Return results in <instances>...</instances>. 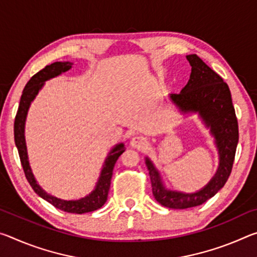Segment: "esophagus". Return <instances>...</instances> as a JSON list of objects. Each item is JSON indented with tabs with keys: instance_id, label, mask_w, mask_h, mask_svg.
<instances>
[{
	"instance_id": "esophagus-1",
	"label": "esophagus",
	"mask_w": 257,
	"mask_h": 257,
	"mask_svg": "<svg viewBox=\"0 0 257 257\" xmlns=\"http://www.w3.org/2000/svg\"><path fill=\"white\" fill-rule=\"evenodd\" d=\"M130 146L137 150H144L147 146V141L143 136H135L130 139Z\"/></svg>"
}]
</instances>
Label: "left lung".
I'll list each match as a JSON object with an SVG mask.
<instances>
[{"instance_id": "8db88e82", "label": "left lung", "mask_w": 257, "mask_h": 257, "mask_svg": "<svg viewBox=\"0 0 257 257\" xmlns=\"http://www.w3.org/2000/svg\"><path fill=\"white\" fill-rule=\"evenodd\" d=\"M191 67L189 80L179 94H171L170 102L182 115L197 114L214 138L219 167L207 184L194 193L167 188L152 160L146 156L152 190L161 205L176 210L198 206L214 196L231 173L238 144V122L228 85L196 54L186 55Z\"/></svg>"}]
</instances>
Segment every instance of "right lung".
Segmentation results:
<instances>
[{"label":"right lung","instance_id":"right-lung-1","mask_svg":"<svg viewBox=\"0 0 257 257\" xmlns=\"http://www.w3.org/2000/svg\"><path fill=\"white\" fill-rule=\"evenodd\" d=\"M72 64L73 63L69 62V61L54 62L50 64V66H46L44 69H42L41 71H38L36 75H34L30 78L27 85L25 86L23 95H21L18 112H17L15 119V143L19 152L20 161L21 164H23L26 178H27V180L30 186H32L35 193L61 211H64L67 213H76V214H82V213L93 212L95 210H97V208H101L107 201V194L111 185L113 168H114L116 160L119 159V156L122 154L125 150L123 143H119V144L114 145L112 147V150L108 152L105 161H104L103 163L98 180L96 182V185H95V188L90 191L88 195H86L85 197H81L79 199H69L68 201V199L55 197L53 195L46 193V191L38 185L36 178L34 177L32 168H30L27 153V145H26L25 138L26 119H27L28 110L30 105H32V102L36 98L37 94L40 93V90L44 87L45 81L62 75L63 72H67L68 70H70L72 68Z\"/></svg>","mask_w":257,"mask_h":257}]
</instances>
